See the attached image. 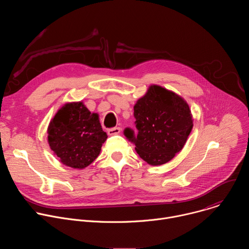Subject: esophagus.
<instances>
[{"label": "esophagus", "instance_id": "esophagus-1", "mask_svg": "<svg viewBox=\"0 0 249 249\" xmlns=\"http://www.w3.org/2000/svg\"><path fill=\"white\" fill-rule=\"evenodd\" d=\"M120 131H121L120 127H114V128L109 129V130L107 131V133H108V135H109V136H113V135H117V134H119V133H120Z\"/></svg>", "mask_w": 249, "mask_h": 249}]
</instances>
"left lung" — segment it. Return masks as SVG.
Masks as SVG:
<instances>
[{
  "label": "left lung",
  "mask_w": 249,
  "mask_h": 249,
  "mask_svg": "<svg viewBox=\"0 0 249 249\" xmlns=\"http://www.w3.org/2000/svg\"><path fill=\"white\" fill-rule=\"evenodd\" d=\"M138 134L131 128L125 137L135 144L136 152L151 165L171 160L184 147L193 128L187 102L176 93L160 86H151L134 106Z\"/></svg>",
  "instance_id": "1"
}]
</instances>
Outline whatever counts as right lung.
<instances>
[{
  "label": "right lung",
  "instance_id": "obj_1",
  "mask_svg": "<svg viewBox=\"0 0 249 249\" xmlns=\"http://www.w3.org/2000/svg\"><path fill=\"white\" fill-rule=\"evenodd\" d=\"M107 139L98 115L82 101L66 103L48 126V143L60 161L73 168H85L99 155Z\"/></svg>",
  "mask_w": 249,
  "mask_h": 249
}]
</instances>
